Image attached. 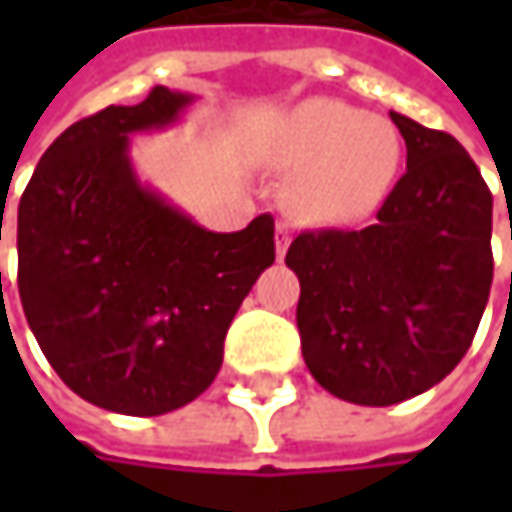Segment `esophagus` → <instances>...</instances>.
Returning a JSON list of instances; mask_svg holds the SVG:
<instances>
[{"instance_id":"esophagus-1","label":"esophagus","mask_w":512,"mask_h":512,"mask_svg":"<svg viewBox=\"0 0 512 512\" xmlns=\"http://www.w3.org/2000/svg\"><path fill=\"white\" fill-rule=\"evenodd\" d=\"M287 245H290V227H287L285 222H279V225H276V256H279V259H285Z\"/></svg>"}]
</instances>
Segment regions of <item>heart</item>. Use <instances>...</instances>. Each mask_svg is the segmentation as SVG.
Listing matches in <instances>:
<instances>
[{
	"label": "heart",
	"instance_id": "heart-1",
	"mask_svg": "<svg viewBox=\"0 0 512 512\" xmlns=\"http://www.w3.org/2000/svg\"><path fill=\"white\" fill-rule=\"evenodd\" d=\"M276 159L302 170L293 205L310 219H353L376 205L399 168V133L382 116H364L336 99L290 110Z\"/></svg>",
	"mask_w": 512,
	"mask_h": 512
}]
</instances>
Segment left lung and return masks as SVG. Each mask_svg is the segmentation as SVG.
Here are the masks:
<instances>
[{
	"mask_svg": "<svg viewBox=\"0 0 512 512\" xmlns=\"http://www.w3.org/2000/svg\"><path fill=\"white\" fill-rule=\"evenodd\" d=\"M407 170L373 225L302 230L296 325L313 379L344 402L387 407L439 384L473 342L493 285V193L444 130L390 110Z\"/></svg>",
	"mask_w": 512,
	"mask_h": 512,
	"instance_id": "left-lung-1",
	"label": "left lung"
}]
</instances>
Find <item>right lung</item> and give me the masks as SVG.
Listing matches in <instances>:
<instances>
[{
    "label": "right lung",
    "instance_id": "right-lung-1",
    "mask_svg": "<svg viewBox=\"0 0 512 512\" xmlns=\"http://www.w3.org/2000/svg\"><path fill=\"white\" fill-rule=\"evenodd\" d=\"M190 102L159 85L139 105L73 122L19 202L30 330L76 396L125 416H162L205 393L236 310L276 259L270 213L213 233L139 185L130 133L165 128Z\"/></svg>",
    "mask_w": 512,
    "mask_h": 512
}]
</instances>
